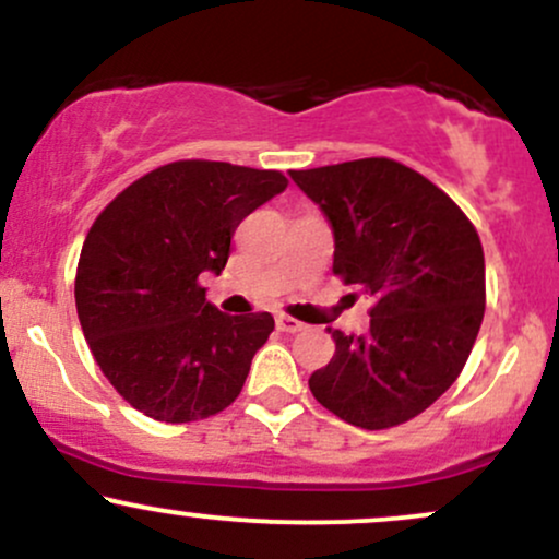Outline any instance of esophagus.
Segmentation results:
<instances>
[{
    "label": "esophagus",
    "instance_id": "esophagus-1",
    "mask_svg": "<svg viewBox=\"0 0 559 559\" xmlns=\"http://www.w3.org/2000/svg\"><path fill=\"white\" fill-rule=\"evenodd\" d=\"M275 325H278V331H284V333H297L301 329H307V325L301 323V320L288 318V316H281L278 320H275Z\"/></svg>",
    "mask_w": 559,
    "mask_h": 559
}]
</instances>
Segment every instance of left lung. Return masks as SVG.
I'll return each instance as SVG.
<instances>
[{
    "mask_svg": "<svg viewBox=\"0 0 559 559\" xmlns=\"http://www.w3.org/2000/svg\"><path fill=\"white\" fill-rule=\"evenodd\" d=\"M333 228V275L373 299L370 331L336 342L310 376L336 418L383 431L428 409L463 373L486 307L478 230L439 186L389 157L292 170Z\"/></svg>",
    "mask_w": 559,
    "mask_h": 559,
    "instance_id": "obj_1",
    "label": "left lung"
}]
</instances>
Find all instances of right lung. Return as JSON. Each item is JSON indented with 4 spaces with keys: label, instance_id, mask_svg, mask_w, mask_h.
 Returning <instances> with one entry per match:
<instances>
[{
    "label": "right lung",
    "instance_id": "1",
    "mask_svg": "<svg viewBox=\"0 0 559 559\" xmlns=\"http://www.w3.org/2000/svg\"><path fill=\"white\" fill-rule=\"evenodd\" d=\"M286 186L278 170L178 159L96 215L75 271V307L99 370L146 418L204 420L241 394L273 316H226L199 275L226 267L239 223Z\"/></svg>",
    "mask_w": 559,
    "mask_h": 559
}]
</instances>
